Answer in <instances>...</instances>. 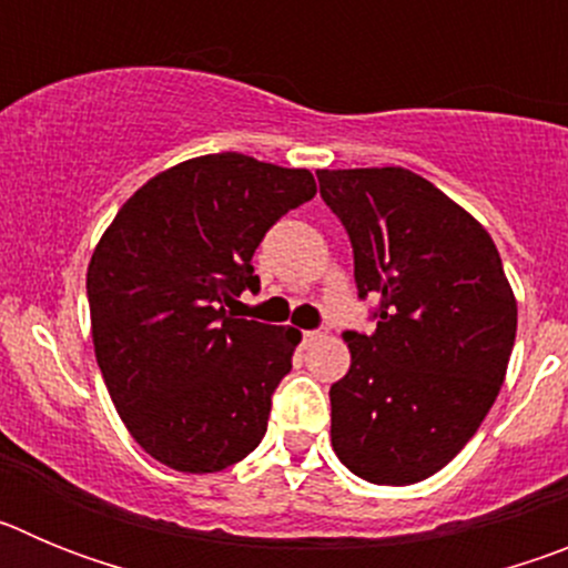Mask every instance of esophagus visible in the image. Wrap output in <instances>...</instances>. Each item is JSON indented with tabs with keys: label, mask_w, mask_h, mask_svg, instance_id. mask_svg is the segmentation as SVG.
<instances>
[{
	"label": "esophagus",
	"mask_w": 568,
	"mask_h": 568,
	"mask_svg": "<svg viewBox=\"0 0 568 568\" xmlns=\"http://www.w3.org/2000/svg\"><path fill=\"white\" fill-rule=\"evenodd\" d=\"M321 329H304V333H301V341H304V344H313V341H318L321 338Z\"/></svg>",
	"instance_id": "1"
}]
</instances>
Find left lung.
<instances>
[{
  "mask_svg": "<svg viewBox=\"0 0 568 568\" xmlns=\"http://www.w3.org/2000/svg\"><path fill=\"white\" fill-rule=\"evenodd\" d=\"M315 175L353 241L358 298H378L375 333H344L353 364L329 386L333 449L369 484H418L498 398L518 301L491 235L433 182L404 168Z\"/></svg>",
  "mask_w": 568,
  "mask_h": 568,
  "instance_id": "left-lung-1",
  "label": "left lung"
}]
</instances>
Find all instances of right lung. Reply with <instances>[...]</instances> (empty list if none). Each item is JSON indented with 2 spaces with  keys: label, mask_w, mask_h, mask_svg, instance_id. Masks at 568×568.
<instances>
[{
  "label": "right lung",
  "mask_w": 568,
  "mask_h": 568,
  "mask_svg": "<svg viewBox=\"0 0 568 568\" xmlns=\"http://www.w3.org/2000/svg\"><path fill=\"white\" fill-rule=\"evenodd\" d=\"M313 195L310 170L210 153L153 175L104 230L88 267L97 361L115 413L159 464L222 471L267 433L301 333L227 307L258 290L264 233Z\"/></svg>",
  "instance_id": "obj_1"
}]
</instances>
